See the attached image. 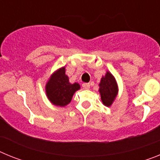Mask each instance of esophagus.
Here are the masks:
<instances>
[{
  "label": "esophagus",
  "instance_id": "obj_1",
  "mask_svg": "<svg viewBox=\"0 0 160 160\" xmlns=\"http://www.w3.org/2000/svg\"><path fill=\"white\" fill-rule=\"evenodd\" d=\"M82 87H83V89H85V90H88V89H90V83H83Z\"/></svg>",
  "mask_w": 160,
  "mask_h": 160
}]
</instances>
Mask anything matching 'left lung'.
<instances>
[{
  "instance_id": "1",
  "label": "left lung",
  "mask_w": 160,
  "mask_h": 160,
  "mask_svg": "<svg viewBox=\"0 0 160 160\" xmlns=\"http://www.w3.org/2000/svg\"><path fill=\"white\" fill-rule=\"evenodd\" d=\"M101 100L106 107H111L118 94V84L114 76L109 71L103 76L99 83V90Z\"/></svg>"
}]
</instances>
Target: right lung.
<instances>
[{"mask_svg":"<svg viewBox=\"0 0 160 160\" xmlns=\"http://www.w3.org/2000/svg\"><path fill=\"white\" fill-rule=\"evenodd\" d=\"M80 89L77 82L71 84L66 74V69L60 68L49 78L46 85V92L48 98L53 105L66 107L70 102L73 94Z\"/></svg>","mask_w":160,"mask_h":160,"instance_id":"1","label":"right lung"}]
</instances>
